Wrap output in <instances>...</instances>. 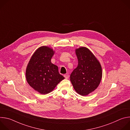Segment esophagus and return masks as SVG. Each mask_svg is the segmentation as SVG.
Wrapping results in <instances>:
<instances>
[{"label": "esophagus", "instance_id": "obj_1", "mask_svg": "<svg viewBox=\"0 0 130 130\" xmlns=\"http://www.w3.org/2000/svg\"><path fill=\"white\" fill-rule=\"evenodd\" d=\"M64 77H65V79H68V78H69V75H68V73L65 74V75H64Z\"/></svg>", "mask_w": 130, "mask_h": 130}]
</instances>
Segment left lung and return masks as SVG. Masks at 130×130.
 <instances>
[{"label":"left lung","mask_w":130,"mask_h":130,"mask_svg":"<svg viewBox=\"0 0 130 130\" xmlns=\"http://www.w3.org/2000/svg\"><path fill=\"white\" fill-rule=\"evenodd\" d=\"M78 65L70 75L73 88L80 95L85 96L93 92L100 83L101 65L91 51L85 47L75 50Z\"/></svg>","instance_id":"left-lung-1"}]
</instances>
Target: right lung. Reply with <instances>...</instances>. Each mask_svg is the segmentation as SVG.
I'll return each mask as SVG.
<instances>
[{
    "label": "right lung",
    "instance_id": "1",
    "mask_svg": "<svg viewBox=\"0 0 130 130\" xmlns=\"http://www.w3.org/2000/svg\"><path fill=\"white\" fill-rule=\"evenodd\" d=\"M55 51L47 46L37 49L26 70L28 83L41 94L51 92L65 78L59 73L58 67L51 62Z\"/></svg>",
    "mask_w": 130,
    "mask_h": 130
}]
</instances>
